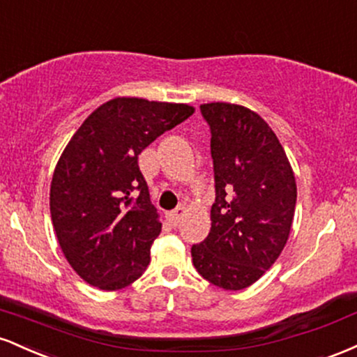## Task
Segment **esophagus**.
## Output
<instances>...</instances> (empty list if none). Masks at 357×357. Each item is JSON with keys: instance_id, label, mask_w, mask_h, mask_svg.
Returning <instances> with one entry per match:
<instances>
[{"instance_id": "1", "label": "esophagus", "mask_w": 357, "mask_h": 357, "mask_svg": "<svg viewBox=\"0 0 357 357\" xmlns=\"http://www.w3.org/2000/svg\"><path fill=\"white\" fill-rule=\"evenodd\" d=\"M184 213H186V208H184V206H178L174 211L167 213L166 218H167V221H169L171 225H173V227H176V225H178L179 221H181V218L184 216Z\"/></svg>"}]
</instances>
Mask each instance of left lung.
Instances as JSON below:
<instances>
[{"instance_id":"8db88e82","label":"left lung","mask_w":357,"mask_h":357,"mask_svg":"<svg viewBox=\"0 0 357 357\" xmlns=\"http://www.w3.org/2000/svg\"><path fill=\"white\" fill-rule=\"evenodd\" d=\"M211 130L216 198L211 230L192 245V265L213 285L247 289L275 264L296 213V176L284 147L243 105H199Z\"/></svg>"}]
</instances>
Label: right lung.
Here are the masks:
<instances>
[{
    "instance_id": "1",
    "label": "right lung",
    "mask_w": 357,
    "mask_h": 357,
    "mask_svg": "<svg viewBox=\"0 0 357 357\" xmlns=\"http://www.w3.org/2000/svg\"><path fill=\"white\" fill-rule=\"evenodd\" d=\"M195 107L117 97L85 119L61 153L50 213L72 268L100 290H119L144 273L161 233L137 155Z\"/></svg>"
}]
</instances>
